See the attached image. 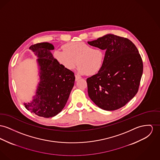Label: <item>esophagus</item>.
<instances>
[{"instance_id": "34e87169", "label": "esophagus", "mask_w": 160, "mask_h": 160, "mask_svg": "<svg viewBox=\"0 0 160 160\" xmlns=\"http://www.w3.org/2000/svg\"><path fill=\"white\" fill-rule=\"evenodd\" d=\"M81 78L80 77V76H78V75H75V80H76V81H78L79 79H80Z\"/></svg>"}]
</instances>
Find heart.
Instances as JSON below:
<instances>
[{
    "instance_id": "obj_1",
    "label": "heart",
    "mask_w": 160,
    "mask_h": 160,
    "mask_svg": "<svg viewBox=\"0 0 160 160\" xmlns=\"http://www.w3.org/2000/svg\"><path fill=\"white\" fill-rule=\"evenodd\" d=\"M64 50L54 52L55 60L68 70H72L78 65L77 70L80 75H93L101 68L104 53L99 48L92 47L83 42H72L64 44Z\"/></svg>"
}]
</instances>
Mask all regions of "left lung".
I'll return each mask as SVG.
<instances>
[{
    "label": "left lung",
    "instance_id": "8db88e82",
    "mask_svg": "<svg viewBox=\"0 0 160 160\" xmlns=\"http://www.w3.org/2000/svg\"><path fill=\"white\" fill-rule=\"evenodd\" d=\"M88 43L106 50L101 70L87 79L90 98L105 110L124 106L137 93L142 75V61L137 48L127 38L112 34Z\"/></svg>",
    "mask_w": 160,
    "mask_h": 160
}]
</instances>
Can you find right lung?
<instances>
[{
	"instance_id": "right-lung-1",
	"label": "right lung",
	"mask_w": 160,
	"mask_h": 160,
	"mask_svg": "<svg viewBox=\"0 0 160 160\" xmlns=\"http://www.w3.org/2000/svg\"><path fill=\"white\" fill-rule=\"evenodd\" d=\"M38 58L39 82L32 101L24 103L32 113L43 118L53 117L65 106L74 86V73L68 70L54 58V46L48 42L38 43L30 48Z\"/></svg>"
}]
</instances>
